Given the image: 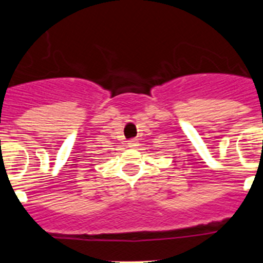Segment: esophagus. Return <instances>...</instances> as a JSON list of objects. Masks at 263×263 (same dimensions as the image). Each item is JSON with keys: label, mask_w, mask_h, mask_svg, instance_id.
Listing matches in <instances>:
<instances>
[{"label": "esophagus", "mask_w": 263, "mask_h": 263, "mask_svg": "<svg viewBox=\"0 0 263 263\" xmlns=\"http://www.w3.org/2000/svg\"><path fill=\"white\" fill-rule=\"evenodd\" d=\"M137 144H139V142H137V140H129V141H128V147L135 148V147L137 146Z\"/></svg>", "instance_id": "esophagus-1"}]
</instances>
